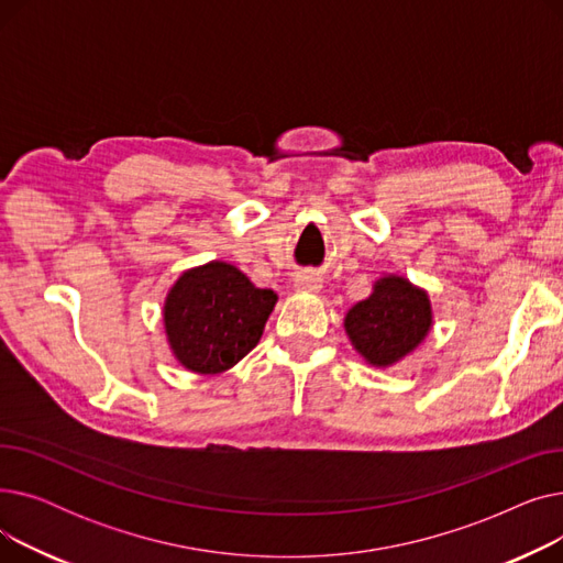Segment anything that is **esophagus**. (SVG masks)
Returning <instances> with one entry per match:
<instances>
[{
	"label": "esophagus",
	"mask_w": 563,
	"mask_h": 563,
	"mask_svg": "<svg viewBox=\"0 0 563 563\" xmlns=\"http://www.w3.org/2000/svg\"><path fill=\"white\" fill-rule=\"evenodd\" d=\"M294 289L297 291H319L321 289V276L314 272H299L294 276Z\"/></svg>",
	"instance_id": "34e87169"
}]
</instances>
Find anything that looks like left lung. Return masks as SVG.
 Listing matches in <instances>:
<instances>
[{"label":"left lung","mask_w":563,"mask_h":563,"mask_svg":"<svg viewBox=\"0 0 563 563\" xmlns=\"http://www.w3.org/2000/svg\"><path fill=\"white\" fill-rule=\"evenodd\" d=\"M344 329L369 365L388 367L427 338L431 329L427 291L401 276L380 278L369 297L346 312Z\"/></svg>","instance_id":"obj_1"}]
</instances>
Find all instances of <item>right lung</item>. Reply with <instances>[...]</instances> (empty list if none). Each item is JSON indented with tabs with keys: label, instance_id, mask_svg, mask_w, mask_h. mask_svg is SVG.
I'll list each match as a JSON object with an SVG mask.
<instances>
[{
	"label": "right lung",
	"instance_id": "obj_1",
	"mask_svg": "<svg viewBox=\"0 0 563 563\" xmlns=\"http://www.w3.org/2000/svg\"><path fill=\"white\" fill-rule=\"evenodd\" d=\"M276 301L274 289L255 287L228 262L185 272L164 306L175 358L196 374L230 369L260 342Z\"/></svg>",
	"mask_w": 563,
	"mask_h": 563
}]
</instances>
